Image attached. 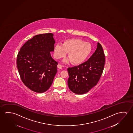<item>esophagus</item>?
<instances>
[{"mask_svg": "<svg viewBox=\"0 0 133 133\" xmlns=\"http://www.w3.org/2000/svg\"><path fill=\"white\" fill-rule=\"evenodd\" d=\"M62 67H63V66L61 65V64H58L57 65V68H58V69H62Z\"/></svg>", "mask_w": 133, "mask_h": 133, "instance_id": "esophagus-1", "label": "esophagus"}]
</instances>
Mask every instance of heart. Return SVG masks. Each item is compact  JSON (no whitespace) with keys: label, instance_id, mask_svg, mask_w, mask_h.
Segmentation results:
<instances>
[{"label":"heart","instance_id":"obj_1","mask_svg":"<svg viewBox=\"0 0 133 133\" xmlns=\"http://www.w3.org/2000/svg\"><path fill=\"white\" fill-rule=\"evenodd\" d=\"M92 49L91 44L89 43L77 38L69 39L63 42L62 45L58 44L55 46L54 56L56 59H60L65 57L66 53H68V57L71 63L78 65L87 59L91 52Z\"/></svg>","mask_w":133,"mask_h":133}]
</instances>
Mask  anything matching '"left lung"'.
Wrapping results in <instances>:
<instances>
[{
  "instance_id": "8db88e82",
  "label": "left lung",
  "mask_w": 133,
  "mask_h": 133,
  "mask_svg": "<svg viewBox=\"0 0 133 133\" xmlns=\"http://www.w3.org/2000/svg\"><path fill=\"white\" fill-rule=\"evenodd\" d=\"M104 53L97 44L95 52L88 61L78 66L68 68V87L74 93L85 94L98 83L104 67Z\"/></svg>"
}]
</instances>
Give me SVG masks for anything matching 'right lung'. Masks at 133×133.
Returning <instances> with one entry per match:
<instances>
[{
  "instance_id": "obj_1",
  "label": "right lung",
  "mask_w": 133,
  "mask_h": 133,
  "mask_svg": "<svg viewBox=\"0 0 133 133\" xmlns=\"http://www.w3.org/2000/svg\"><path fill=\"white\" fill-rule=\"evenodd\" d=\"M51 33L36 35L20 49L17 57L18 71L23 83L33 91H46L57 72V62L50 56L55 41Z\"/></svg>"
}]
</instances>
